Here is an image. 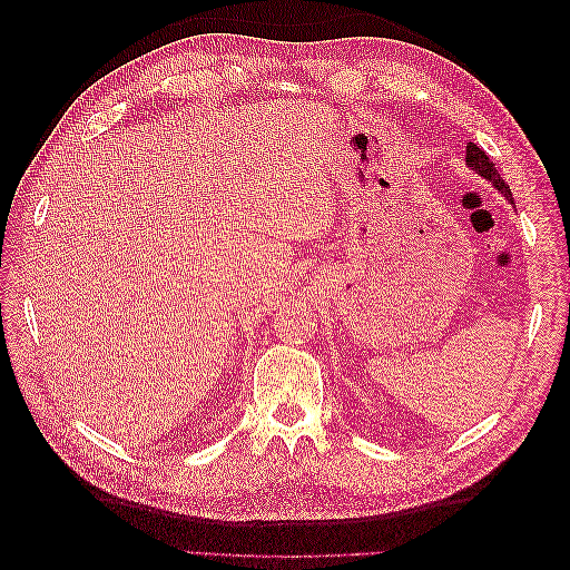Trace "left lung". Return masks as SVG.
Masks as SVG:
<instances>
[{
	"label": "left lung",
	"mask_w": 570,
	"mask_h": 570,
	"mask_svg": "<svg viewBox=\"0 0 570 570\" xmlns=\"http://www.w3.org/2000/svg\"><path fill=\"white\" fill-rule=\"evenodd\" d=\"M465 166L473 168L478 176H482L485 180H490V183L499 189V193H502V195L513 204V197H511V189H509V185L502 180V176H499V170L494 168V164L490 161L488 154L482 151L478 145H473V142L465 145Z\"/></svg>",
	"instance_id": "left-lung-1"
}]
</instances>
